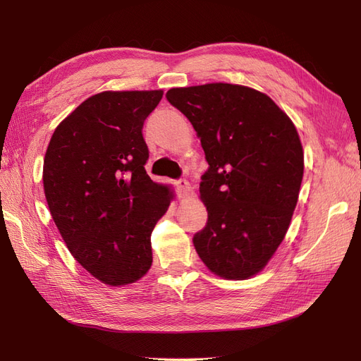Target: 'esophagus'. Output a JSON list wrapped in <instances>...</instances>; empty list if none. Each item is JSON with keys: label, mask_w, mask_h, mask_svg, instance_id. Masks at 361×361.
Wrapping results in <instances>:
<instances>
[{"label": "esophagus", "mask_w": 361, "mask_h": 361, "mask_svg": "<svg viewBox=\"0 0 361 361\" xmlns=\"http://www.w3.org/2000/svg\"><path fill=\"white\" fill-rule=\"evenodd\" d=\"M176 188H178V191H179V194L182 195V197H185V195H187L190 192V190H191L188 180H185V179L176 180Z\"/></svg>", "instance_id": "34e87169"}]
</instances>
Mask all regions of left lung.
Returning <instances> with one entry per match:
<instances>
[{"label": "left lung", "mask_w": 361, "mask_h": 361, "mask_svg": "<svg viewBox=\"0 0 361 361\" xmlns=\"http://www.w3.org/2000/svg\"><path fill=\"white\" fill-rule=\"evenodd\" d=\"M166 97L194 126L209 164L200 183L207 221L192 238L195 251L214 274L250 279L276 253L298 202L297 129L269 96L245 85L180 87Z\"/></svg>", "instance_id": "obj_1"}]
</instances>
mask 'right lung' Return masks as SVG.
Listing matches in <instances>:
<instances>
[{"label":"right lung","instance_id":"right-lung-1","mask_svg":"<svg viewBox=\"0 0 361 361\" xmlns=\"http://www.w3.org/2000/svg\"><path fill=\"white\" fill-rule=\"evenodd\" d=\"M162 90L102 92L56 128L43 161V190L71 255L110 286L143 277L150 235L171 194L149 178L143 125Z\"/></svg>","mask_w":361,"mask_h":361}]
</instances>
